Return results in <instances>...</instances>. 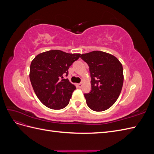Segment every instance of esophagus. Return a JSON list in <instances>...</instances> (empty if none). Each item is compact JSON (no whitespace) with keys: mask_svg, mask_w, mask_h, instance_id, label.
Segmentation results:
<instances>
[{"mask_svg":"<svg viewBox=\"0 0 154 154\" xmlns=\"http://www.w3.org/2000/svg\"><path fill=\"white\" fill-rule=\"evenodd\" d=\"M82 85H83V83H78V87L79 88H81L82 87Z\"/></svg>","mask_w":154,"mask_h":154,"instance_id":"34e87169","label":"esophagus"}]
</instances>
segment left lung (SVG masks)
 <instances>
[{
	"label": "left lung",
	"instance_id": "obj_1",
	"mask_svg": "<svg viewBox=\"0 0 154 154\" xmlns=\"http://www.w3.org/2000/svg\"><path fill=\"white\" fill-rule=\"evenodd\" d=\"M80 58L88 64L91 77V91L84 94L88 106L96 112L109 109L122 89V64L114 56L100 51L82 54Z\"/></svg>",
	"mask_w": 154,
	"mask_h": 154
}]
</instances>
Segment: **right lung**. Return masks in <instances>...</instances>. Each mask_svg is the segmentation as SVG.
I'll return each mask as SVG.
<instances>
[{"instance_id":"add662e5","label":"right lung","mask_w":154,"mask_h":154,"mask_svg":"<svg viewBox=\"0 0 154 154\" xmlns=\"http://www.w3.org/2000/svg\"><path fill=\"white\" fill-rule=\"evenodd\" d=\"M81 54L51 50L36 56L30 66L29 78L36 96L51 109H63L69 103L76 87L65 79L68 69Z\"/></svg>"}]
</instances>
